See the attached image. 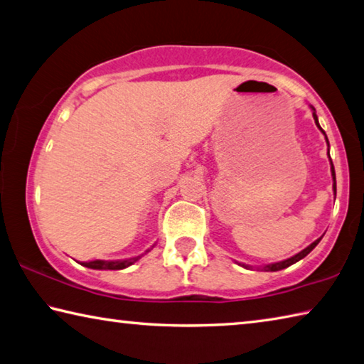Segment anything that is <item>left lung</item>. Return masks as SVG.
<instances>
[{
  "instance_id": "8db88e82",
  "label": "left lung",
  "mask_w": 364,
  "mask_h": 364,
  "mask_svg": "<svg viewBox=\"0 0 364 364\" xmlns=\"http://www.w3.org/2000/svg\"><path fill=\"white\" fill-rule=\"evenodd\" d=\"M314 109V108H312ZM314 119H315V124L318 125V129L323 132V134H325V130H323L321 127H320V124H318V117H316V114H315V109H314ZM326 141H328V138H326ZM328 146H329V143H328ZM328 154H329V149H328ZM331 161V159H329ZM331 173H333V181H334V184H333V189H334V194H336V171H334V165H333V162H331ZM321 240V237L318 240H315L314 243H310V245L307 247V248H304L302 251H299V253L297 255H294L293 257H288V259H285V261H280V262H274V264H269V266H266L264 267V270H270V272H275V270H282V269H285V267H289L291 266V264H294V262H297V261H301L302 257H306L310 251H312L316 245H318V242ZM243 267H248V266H245V264H243Z\"/></svg>"
}]
</instances>
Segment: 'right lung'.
<instances>
[{
	"mask_svg": "<svg viewBox=\"0 0 364 364\" xmlns=\"http://www.w3.org/2000/svg\"><path fill=\"white\" fill-rule=\"evenodd\" d=\"M149 251V250H148ZM146 251V253H148ZM143 256V255H141ZM141 256H136V257H130V259H124V261H90V262H82V266L85 267H90V269H108V270H119V269H125L132 266V264L136 262L138 259H140Z\"/></svg>",
	"mask_w": 364,
	"mask_h": 364,
	"instance_id": "add662e5",
	"label": "right lung"
}]
</instances>
